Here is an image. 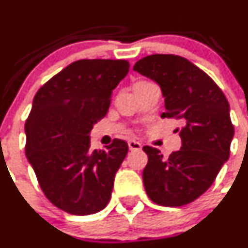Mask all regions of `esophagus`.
<instances>
[{"instance_id": "34e87169", "label": "esophagus", "mask_w": 248, "mask_h": 248, "mask_svg": "<svg viewBox=\"0 0 248 248\" xmlns=\"http://www.w3.org/2000/svg\"><path fill=\"white\" fill-rule=\"evenodd\" d=\"M129 149L130 150H140L142 149V145H140V142H137V140H129Z\"/></svg>"}]
</instances>
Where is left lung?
<instances>
[{
	"label": "left lung",
	"mask_w": 248,
	"mask_h": 248,
	"mask_svg": "<svg viewBox=\"0 0 248 248\" xmlns=\"http://www.w3.org/2000/svg\"><path fill=\"white\" fill-rule=\"evenodd\" d=\"M134 71L159 85L166 108L162 117L183 124L182 146L168 158L156 148H143L149 157L143 170L145 191L161 206H185L212 186L230 157V104L208 74L178 55H149Z\"/></svg>",
	"instance_id": "1"
}]
</instances>
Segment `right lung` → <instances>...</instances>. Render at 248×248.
Instances as JSON below:
<instances>
[{"instance_id": "obj_1", "label": "right lung", "mask_w": 248, "mask_h": 248, "mask_svg": "<svg viewBox=\"0 0 248 248\" xmlns=\"http://www.w3.org/2000/svg\"><path fill=\"white\" fill-rule=\"evenodd\" d=\"M126 60H78L36 92L25 125L26 156L46 198L73 215L104 209L126 142L92 150L90 134L110 108L112 91L129 72Z\"/></svg>"}]
</instances>
